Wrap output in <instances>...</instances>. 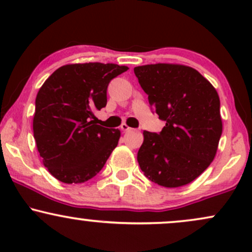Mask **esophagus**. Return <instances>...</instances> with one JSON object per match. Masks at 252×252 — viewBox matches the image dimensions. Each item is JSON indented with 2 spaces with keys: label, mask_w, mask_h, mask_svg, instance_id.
<instances>
[{
  "label": "esophagus",
  "mask_w": 252,
  "mask_h": 252,
  "mask_svg": "<svg viewBox=\"0 0 252 252\" xmlns=\"http://www.w3.org/2000/svg\"><path fill=\"white\" fill-rule=\"evenodd\" d=\"M121 129H122L123 131H129V130H131V128H130L128 124H126V123H123L122 126H121Z\"/></svg>",
  "instance_id": "34e87169"
}]
</instances>
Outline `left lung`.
<instances>
[{"label":"left lung","mask_w":252,"mask_h":252,"mask_svg":"<svg viewBox=\"0 0 252 252\" xmlns=\"http://www.w3.org/2000/svg\"><path fill=\"white\" fill-rule=\"evenodd\" d=\"M134 72L150 106L166 122L160 134L143 131L138 164L160 186H185L210 166L218 149L222 131L218 92L189 66L150 63Z\"/></svg>","instance_id":"left-lung-1"}]
</instances>
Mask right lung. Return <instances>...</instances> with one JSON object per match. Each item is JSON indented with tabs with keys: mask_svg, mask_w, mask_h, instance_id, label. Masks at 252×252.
<instances>
[{
	"mask_svg": "<svg viewBox=\"0 0 252 252\" xmlns=\"http://www.w3.org/2000/svg\"><path fill=\"white\" fill-rule=\"evenodd\" d=\"M128 70L116 63H68L42 84L35 99L34 138L43 166L63 184H82L100 172L121 137L97 124L110 80Z\"/></svg>",
	"mask_w": 252,
	"mask_h": 252,
	"instance_id": "1",
	"label": "right lung"
}]
</instances>
